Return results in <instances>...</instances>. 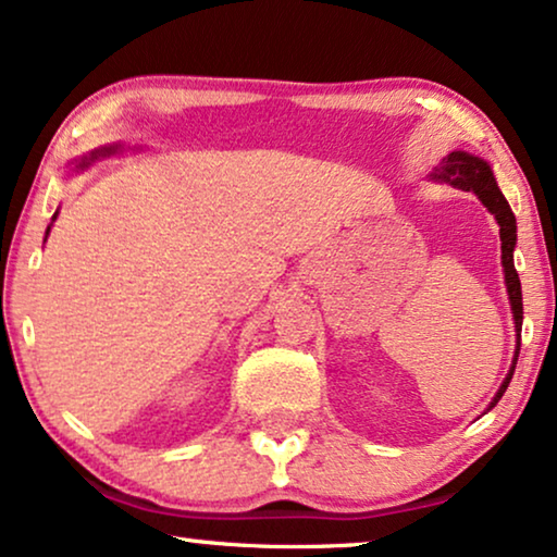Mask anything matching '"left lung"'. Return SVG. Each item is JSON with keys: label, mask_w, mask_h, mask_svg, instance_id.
<instances>
[{"label": "left lung", "mask_w": 557, "mask_h": 557, "mask_svg": "<svg viewBox=\"0 0 557 557\" xmlns=\"http://www.w3.org/2000/svg\"><path fill=\"white\" fill-rule=\"evenodd\" d=\"M436 180L448 182V185L463 189V193H474L479 200L486 205V210L497 218L499 223V238H502V265H505V281H507V294H509V304H512V314H515V324H517V339H520V326H522V286H520V276H517L515 261H512V250L517 243V223H515V212L509 210V202L505 200V195L499 193L497 182H494V174L486 162H482L479 157H471L467 151H451L441 164V170L436 172ZM517 357H520V342H517V355L512 362V370L502 383L497 398L492 400L494 408L497 400L505 395L509 380H512Z\"/></svg>", "instance_id": "left-lung-1"}]
</instances>
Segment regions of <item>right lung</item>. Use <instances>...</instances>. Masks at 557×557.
Here are the masks:
<instances>
[{
	"mask_svg": "<svg viewBox=\"0 0 557 557\" xmlns=\"http://www.w3.org/2000/svg\"><path fill=\"white\" fill-rule=\"evenodd\" d=\"M48 233H50V227H48Z\"/></svg>",
	"mask_w": 557,
	"mask_h": 557,
	"instance_id": "right-lung-1",
	"label": "right lung"
}]
</instances>
